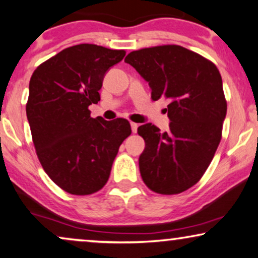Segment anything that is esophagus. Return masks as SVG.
<instances>
[{
	"mask_svg": "<svg viewBox=\"0 0 258 258\" xmlns=\"http://www.w3.org/2000/svg\"><path fill=\"white\" fill-rule=\"evenodd\" d=\"M131 128H132V132L136 133L137 130H138V123L136 122H131Z\"/></svg>",
	"mask_w": 258,
	"mask_h": 258,
	"instance_id": "1",
	"label": "esophagus"
}]
</instances>
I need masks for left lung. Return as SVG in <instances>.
<instances>
[{
  "instance_id": "8db88e82",
  "label": "left lung",
  "mask_w": 258,
  "mask_h": 258,
  "mask_svg": "<svg viewBox=\"0 0 258 258\" xmlns=\"http://www.w3.org/2000/svg\"><path fill=\"white\" fill-rule=\"evenodd\" d=\"M149 82L152 100L170 99V130L152 123L138 127L145 140L139 157L146 186L160 195H177L197 184L222 139L226 100L214 62L177 44L131 51L125 57Z\"/></svg>"
}]
</instances>
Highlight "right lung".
I'll return each instance as SVG.
<instances>
[{
    "instance_id": "obj_1",
    "label": "right lung",
    "mask_w": 258,
    "mask_h": 258,
    "mask_svg": "<svg viewBox=\"0 0 258 258\" xmlns=\"http://www.w3.org/2000/svg\"><path fill=\"white\" fill-rule=\"evenodd\" d=\"M123 49L81 43L44 61L29 81L26 105L37 158L51 180L71 195L86 196L107 183L128 120L92 118L102 80L125 56Z\"/></svg>"
}]
</instances>
